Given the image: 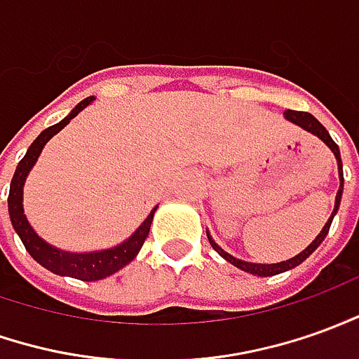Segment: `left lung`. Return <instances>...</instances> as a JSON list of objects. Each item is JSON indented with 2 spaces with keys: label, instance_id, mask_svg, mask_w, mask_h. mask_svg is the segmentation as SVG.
Listing matches in <instances>:
<instances>
[{
  "label": "left lung",
  "instance_id": "1",
  "mask_svg": "<svg viewBox=\"0 0 359 359\" xmlns=\"http://www.w3.org/2000/svg\"><path fill=\"white\" fill-rule=\"evenodd\" d=\"M285 118L287 121H291V123H295L297 127L305 128L307 133H311V135H315V137H318L323 142H325L326 147L330 148L332 152H334V158H336V164H338V175H340V187H338V194H336V201H334V211H332V215H330V219L326 221V224L323 226V231H320V234L316 236L315 241L309 244L305 250L301 252V254H297L295 258H289L285 259V262H278V264H252V262H244V259H238L234 258V256H231L229 252H224L217 244V242L212 241L211 234L207 232V238H209V242H211V246L215 248V252H219L222 258L226 259V262H231L232 266H236L238 269H242V271H248V273H252V276H259V278H269V276H278V273H283V271H287V269H293L295 266H299V264H303L305 259L313 254V252L320 246V242L325 241L326 234H328V231H330V224H332V219H334L336 211H338V207H340V199H342V191H344V174H342V158H340V148H338V144H336L334 140L330 138V135H328V130H326L318 121H316L311 113H305V111H291V109H287L285 113Z\"/></svg>",
  "mask_w": 359,
  "mask_h": 359
}]
</instances>
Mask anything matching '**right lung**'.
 I'll use <instances>...</instances> for the list:
<instances>
[{"mask_svg":"<svg viewBox=\"0 0 359 359\" xmlns=\"http://www.w3.org/2000/svg\"><path fill=\"white\" fill-rule=\"evenodd\" d=\"M93 100L95 97L91 95V97H86L83 101H80L76 107L72 109L68 117H64L60 123H56L52 127L44 128L43 133L34 138V142L29 147L27 154L23 156V160L17 164L13 180H11V185H9V197H7V207H9L11 224H13L15 232L19 234V238L25 244L27 252L33 256V259H36L43 268H46L52 273H56V276H68V278L81 279V281H97V279L109 278V276H113L115 271L125 268L127 264H130L133 259L137 258V254L140 252L142 244L147 241L148 232H150V224H152V219H154V211L158 209V207H154L150 211V215L144 219V222L125 242H121V244L113 246V248H107V250L81 252V254L54 248L52 244L44 242L33 231V226L29 224V221H27L23 209V185L27 175L31 172V168H33L36 158L43 152L44 144L56 133H60L62 128L66 127L80 111L88 107Z\"/></svg>","mask_w":359,"mask_h":359,"instance_id":"obj_1","label":"right lung"}]
</instances>
